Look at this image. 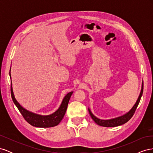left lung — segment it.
Masks as SVG:
<instances>
[{
    "label": "left lung",
    "mask_w": 153,
    "mask_h": 153,
    "mask_svg": "<svg viewBox=\"0 0 153 153\" xmlns=\"http://www.w3.org/2000/svg\"><path fill=\"white\" fill-rule=\"evenodd\" d=\"M143 82H142L141 91H140L139 96H138V98L136 101V103L133 106V107L128 111V112L124 114V115H121V116L117 117H115V118L110 119H99L97 117H96L95 115L92 113L90 108H88L91 117H92V119H93V121L97 124H98L99 126H103V127H115V126H121V125L125 124L132 117L134 113H135V110L138 106V105L140 102V100L141 99V97H142V95L143 93Z\"/></svg>",
    "instance_id": "1"
}]
</instances>
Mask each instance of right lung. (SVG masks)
<instances>
[{"instance_id":"1","label":"right lung","mask_w":153,"mask_h":153,"mask_svg":"<svg viewBox=\"0 0 153 153\" xmlns=\"http://www.w3.org/2000/svg\"><path fill=\"white\" fill-rule=\"evenodd\" d=\"M10 76L11 79V68L10 71ZM73 92V91L69 92V93H68L64 96L59 108L55 112L50 115H45L30 112V111L27 110V109L23 107L16 100L15 95H14L12 85H11V93L14 103L16 106V107L19 110L20 113L23 115V117H24L25 121L27 123H29L32 126L38 128H50L57 126L60 122L62 121L64 115H65L69 101L71 98Z\"/></svg>"}]
</instances>
